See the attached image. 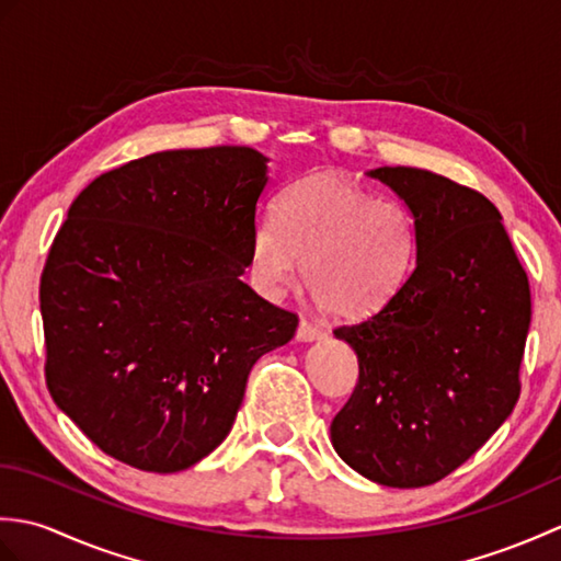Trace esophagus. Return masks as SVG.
Segmentation results:
<instances>
[{"mask_svg": "<svg viewBox=\"0 0 561 561\" xmlns=\"http://www.w3.org/2000/svg\"><path fill=\"white\" fill-rule=\"evenodd\" d=\"M325 332L320 330L318 325L308 323V320H301L299 323V330H296V340L299 342H316V340H323Z\"/></svg>", "mask_w": 561, "mask_h": 561, "instance_id": "34e87169", "label": "esophagus"}]
</instances>
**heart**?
<instances>
[{"instance_id":"1","label":"heart","mask_w":561,"mask_h":561,"mask_svg":"<svg viewBox=\"0 0 561 561\" xmlns=\"http://www.w3.org/2000/svg\"><path fill=\"white\" fill-rule=\"evenodd\" d=\"M420 229L408 205L344 178L318 175L284 187L274 217L250 229L248 279L277 299L299 277L335 318H364L390 304L416 265Z\"/></svg>"}]
</instances>
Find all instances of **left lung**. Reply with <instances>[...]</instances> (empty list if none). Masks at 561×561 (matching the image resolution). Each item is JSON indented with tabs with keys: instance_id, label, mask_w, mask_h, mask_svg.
I'll list each match as a JSON object with an SVG mask.
<instances>
[{
	"instance_id": "1",
	"label": "left lung",
	"mask_w": 561,
	"mask_h": 561,
	"mask_svg": "<svg viewBox=\"0 0 561 561\" xmlns=\"http://www.w3.org/2000/svg\"><path fill=\"white\" fill-rule=\"evenodd\" d=\"M366 175L410 207L420 253L396 299L335 330L359 383L330 438L366 480L410 490L444 480L514 412L530 287L484 195L408 165Z\"/></svg>"
}]
</instances>
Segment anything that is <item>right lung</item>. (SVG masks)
Segmentation results:
<instances>
[{
  "instance_id": "obj_1",
  "label": "right lung",
  "mask_w": 561,
  "mask_h": 561,
  "mask_svg": "<svg viewBox=\"0 0 561 561\" xmlns=\"http://www.w3.org/2000/svg\"><path fill=\"white\" fill-rule=\"evenodd\" d=\"M250 147L173 149L71 202L41 277L45 380L103 453L181 472L229 436L250 368L299 318L248 287L270 183Z\"/></svg>"
}]
</instances>
